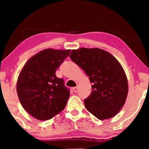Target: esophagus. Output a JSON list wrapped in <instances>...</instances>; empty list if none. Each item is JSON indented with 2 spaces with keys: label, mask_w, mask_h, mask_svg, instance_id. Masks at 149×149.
Returning <instances> with one entry per match:
<instances>
[{
  "label": "esophagus",
  "mask_w": 149,
  "mask_h": 149,
  "mask_svg": "<svg viewBox=\"0 0 149 149\" xmlns=\"http://www.w3.org/2000/svg\"><path fill=\"white\" fill-rule=\"evenodd\" d=\"M72 89H73V91H74V92H75V93L77 92V91H78V86L73 87Z\"/></svg>",
  "instance_id": "1"
}]
</instances>
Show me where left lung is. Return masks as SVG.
Listing matches in <instances>:
<instances>
[{
  "instance_id": "8db88e82",
  "label": "left lung",
  "mask_w": 149,
  "mask_h": 149,
  "mask_svg": "<svg viewBox=\"0 0 149 149\" xmlns=\"http://www.w3.org/2000/svg\"><path fill=\"white\" fill-rule=\"evenodd\" d=\"M70 58L85 71L92 83L90 95L84 100L87 111L100 120L117 115L128 92L127 77L117 59L98 48L72 50Z\"/></svg>"
}]
</instances>
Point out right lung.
I'll return each mask as SVG.
<instances>
[{
  "label": "right lung",
  "mask_w": 149,
  "mask_h": 149,
  "mask_svg": "<svg viewBox=\"0 0 149 149\" xmlns=\"http://www.w3.org/2000/svg\"><path fill=\"white\" fill-rule=\"evenodd\" d=\"M70 50L47 49L32 57L17 79V92L24 109L38 120H49L62 111L70 96V89L56 71Z\"/></svg>",
  "instance_id": "right-lung-1"
}]
</instances>
